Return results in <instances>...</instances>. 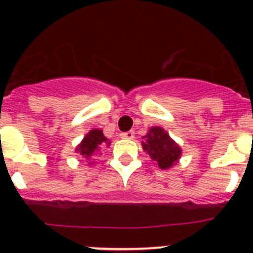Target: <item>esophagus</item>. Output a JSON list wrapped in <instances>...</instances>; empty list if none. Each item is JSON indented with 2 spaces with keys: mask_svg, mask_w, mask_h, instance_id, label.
I'll return each mask as SVG.
<instances>
[{
  "mask_svg": "<svg viewBox=\"0 0 253 253\" xmlns=\"http://www.w3.org/2000/svg\"><path fill=\"white\" fill-rule=\"evenodd\" d=\"M120 137L124 138V139H133V138H134V131L133 130L124 131V133L120 134Z\"/></svg>",
  "mask_w": 253,
  "mask_h": 253,
  "instance_id": "1",
  "label": "esophagus"
}]
</instances>
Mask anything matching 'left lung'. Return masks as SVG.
<instances>
[{"mask_svg":"<svg viewBox=\"0 0 253 253\" xmlns=\"http://www.w3.org/2000/svg\"><path fill=\"white\" fill-rule=\"evenodd\" d=\"M143 148L148 152L152 160L158 163L160 169H169L175 165L181 156L180 147L169 138L162 128L153 126L144 137Z\"/></svg>","mask_w":253,"mask_h":253,"instance_id":"left-lung-1","label":"left lung"}]
</instances>
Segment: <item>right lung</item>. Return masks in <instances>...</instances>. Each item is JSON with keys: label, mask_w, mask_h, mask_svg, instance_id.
Segmentation results:
<instances>
[{"label": "right lung", "mask_w": 253, "mask_h": 253, "mask_svg": "<svg viewBox=\"0 0 253 253\" xmlns=\"http://www.w3.org/2000/svg\"><path fill=\"white\" fill-rule=\"evenodd\" d=\"M105 143H106V144H110V143H107V139L105 138L104 134H102V130L93 129V130H91L90 133L87 134L86 137L84 138L81 144L78 146L77 151L80 152L82 156L88 158L90 156H92L93 153L99 152V149L105 146Z\"/></svg>", "instance_id": "obj_1"}]
</instances>
